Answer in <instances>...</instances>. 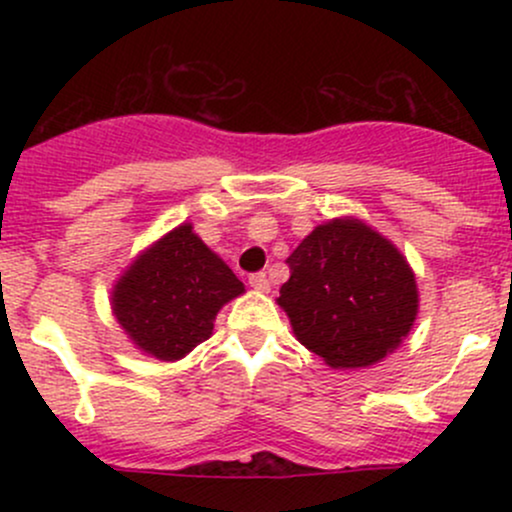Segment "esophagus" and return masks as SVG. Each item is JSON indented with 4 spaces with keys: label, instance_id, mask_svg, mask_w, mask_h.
Returning a JSON list of instances; mask_svg holds the SVG:
<instances>
[{
    "label": "esophagus",
    "instance_id": "1",
    "mask_svg": "<svg viewBox=\"0 0 512 512\" xmlns=\"http://www.w3.org/2000/svg\"><path fill=\"white\" fill-rule=\"evenodd\" d=\"M250 286L252 289H257V291H262V293H267L269 291V276L264 274V272H257V274H250Z\"/></svg>",
    "mask_w": 512,
    "mask_h": 512
}]
</instances>
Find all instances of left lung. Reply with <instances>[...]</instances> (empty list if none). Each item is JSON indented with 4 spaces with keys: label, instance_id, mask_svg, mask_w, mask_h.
I'll return each mask as SVG.
<instances>
[{
    "label": "left lung",
    "instance_id": "left-lung-1",
    "mask_svg": "<svg viewBox=\"0 0 512 512\" xmlns=\"http://www.w3.org/2000/svg\"><path fill=\"white\" fill-rule=\"evenodd\" d=\"M279 301L305 349L332 368H366L402 344L419 310L414 272L358 219L317 226L286 260Z\"/></svg>",
    "mask_w": 512,
    "mask_h": 512
}]
</instances>
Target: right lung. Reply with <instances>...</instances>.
Returning <instances> with one entry per match:
<instances>
[{
	"label": "right lung",
	"mask_w": 512,
	"mask_h": 512,
	"mask_svg": "<svg viewBox=\"0 0 512 512\" xmlns=\"http://www.w3.org/2000/svg\"><path fill=\"white\" fill-rule=\"evenodd\" d=\"M243 291V281L185 223L117 281L113 310L139 349L161 361H178L209 339L221 305Z\"/></svg>",
	"instance_id": "add662e5"
}]
</instances>
